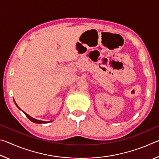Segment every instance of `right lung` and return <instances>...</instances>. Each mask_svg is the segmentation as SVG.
<instances>
[{"label": "right lung", "mask_w": 159, "mask_h": 159, "mask_svg": "<svg viewBox=\"0 0 159 159\" xmlns=\"http://www.w3.org/2000/svg\"><path fill=\"white\" fill-rule=\"evenodd\" d=\"M15 104H16V106H17L19 109H20V107H19L17 105V104L15 103ZM24 112V111H23ZM24 114H25V115H26V116L27 117L29 120H31V121H32V122H34V123H48V121H43V120H36V119H35V118H32V117H31L30 116H29L27 114H26L25 112H24Z\"/></svg>", "instance_id": "add662e5"}]
</instances>
